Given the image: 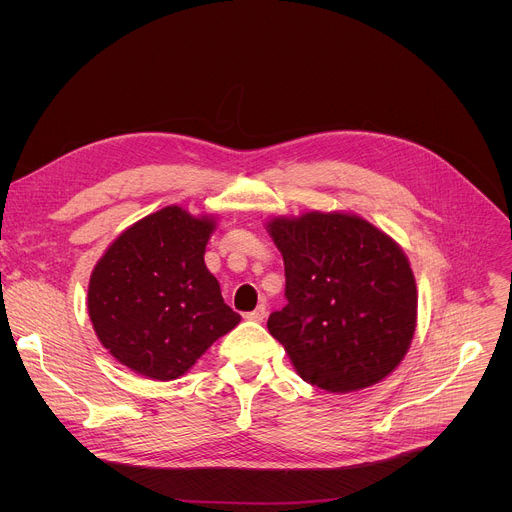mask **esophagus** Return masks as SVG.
Masks as SVG:
<instances>
[{
  "mask_svg": "<svg viewBox=\"0 0 512 512\" xmlns=\"http://www.w3.org/2000/svg\"><path fill=\"white\" fill-rule=\"evenodd\" d=\"M265 314H267V308H265V304H261V306H257V310H253V312L245 314V318H247V320H251V322H263Z\"/></svg>",
  "mask_w": 512,
  "mask_h": 512,
  "instance_id": "esophagus-1",
  "label": "esophagus"
}]
</instances>
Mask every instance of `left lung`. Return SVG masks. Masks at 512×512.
I'll return each instance as SVG.
<instances>
[{"instance_id": "obj_1", "label": "left lung", "mask_w": 512, "mask_h": 512, "mask_svg": "<svg viewBox=\"0 0 512 512\" xmlns=\"http://www.w3.org/2000/svg\"><path fill=\"white\" fill-rule=\"evenodd\" d=\"M265 229L283 257L287 298L267 328L296 373L330 393L387 379L417 328V285L401 245L342 210L279 214Z\"/></svg>"}]
</instances>
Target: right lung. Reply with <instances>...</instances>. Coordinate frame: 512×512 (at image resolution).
Returning <instances> with one entry per match:
<instances>
[{"instance_id":"obj_1","label":"right lung","mask_w":512,"mask_h":512,"mask_svg":"<svg viewBox=\"0 0 512 512\" xmlns=\"http://www.w3.org/2000/svg\"><path fill=\"white\" fill-rule=\"evenodd\" d=\"M216 221L164 206L127 227L93 267V330L129 371L152 381L180 379L241 322L204 263Z\"/></svg>"}]
</instances>
